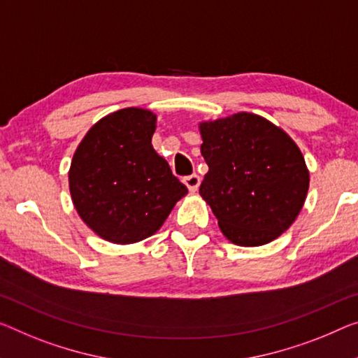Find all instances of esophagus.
I'll return each instance as SVG.
<instances>
[{
	"mask_svg": "<svg viewBox=\"0 0 358 358\" xmlns=\"http://www.w3.org/2000/svg\"><path fill=\"white\" fill-rule=\"evenodd\" d=\"M200 182H201V179L198 174H190L184 178V184L187 185V189H189L190 192H196L198 187H200Z\"/></svg>",
	"mask_w": 358,
	"mask_h": 358,
	"instance_id": "esophagus-1",
	"label": "esophagus"
}]
</instances>
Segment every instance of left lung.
I'll list each match as a JSON object with an SVG mask.
<instances>
[{
  "instance_id": "obj_1",
  "label": "left lung",
  "mask_w": 358,
  "mask_h": 358,
  "mask_svg": "<svg viewBox=\"0 0 358 358\" xmlns=\"http://www.w3.org/2000/svg\"><path fill=\"white\" fill-rule=\"evenodd\" d=\"M208 173L200 195L235 245L261 246L287 230L304 205L309 171L294 141L255 113L200 123Z\"/></svg>"
}]
</instances>
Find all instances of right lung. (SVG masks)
Masks as SVG:
<instances>
[{
	"label": "right lung",
	"mask_w": 358,
	"mask_h": 358,
	"mask_svg": "<svg viewBox=\"0 0 358 358\" xmlns=\"http://www.w3.org/2000/svg\"><path fill=\"white\" fill-rule=\"evenodd\" d=\"M157 117L123 108L103 117L76 148L69 173L73 205L103 240L136 243L157 232L187 192L152 147Z\"/></svg>",
	"instance_id": "1"
}]
</instances>
